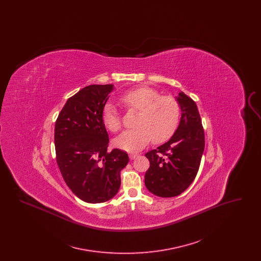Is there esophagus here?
<instances>
[{
	"label": "esophagus",
	"mask_w": 261,
	"mask_h": 261,
	"mask_svg": "<svg viewBox=\"0 0 261 261\" xmlns=\"http://www.w3.org/2000/svg\"><path fill=\"white\" fill-rule=\"evenodd\" d=\"M137 156H138V154H137V153H130V154H129V159H130L131 161L135 160Z\"/></svg>",
	"instance_id": "1"
}]
</instances>
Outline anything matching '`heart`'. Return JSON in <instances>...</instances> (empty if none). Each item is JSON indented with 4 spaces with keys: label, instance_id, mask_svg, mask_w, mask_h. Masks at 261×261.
I'll list each match as a JSON object with an SVG mask.
<instances>
[{
    "label": "heart",
    "instance_id": "1",
    "mask_svg": "<svg viewBox=\"0 0 261 261\" xmlns=\"http://www.w3.org/2000/svg\"><path fill=\"white\" fill-rule=\"evenodd\" d=\"M120 102L128 110L138 111L134 126L113 140L118 149L136 151L143 149L151 139L160 144L173 135L180 116L178 102L169 96H161L149 87L134 88L120 96ZM105 127L116 132L121 127L120 114L114 105L107 103L102 110Z\"/></svg>",
    "mask_w": 261,
    "mask_h": 261
}]
</instances>
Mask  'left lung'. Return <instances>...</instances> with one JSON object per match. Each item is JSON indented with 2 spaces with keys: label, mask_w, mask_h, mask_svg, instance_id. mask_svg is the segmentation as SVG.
Returning <instances> with one entry per match:
<instances>
[{
  "label": "left lung",
  "mask_w": 261,
  "mask_h": 261,
  "mask_svg": "<svg viewBox=\"0 0 261 261\" xmlns=\"http://www.w3.org/2000/svg\"><path fill=\"white\" fill-rule=\"evenodd\" d=\"M176 100L181 117L173 136L146 153L149 168L145 174V185L161 198L179 196L192 184L204 149V132L196 102L183 92Z\"/></svg>",
  "instance_id": "left-lung-1"
}]
</instances>
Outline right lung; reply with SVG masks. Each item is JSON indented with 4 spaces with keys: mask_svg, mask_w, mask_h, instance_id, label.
<instances>
[{
    "mask_svg": "<svg viewBox=\"0 0 261 261\" xmlns=\"http://www.w3.org/2000/svg\"><path fill=\"white\" fill-rule=\"evenodd\" d=\"M113 84L90 85L67 99L55 126L57 162L76 197L88 203L112 199L120 188V171L129 162L118 149L108 151L102 110Z\"/></svg>",
    "mask_w": 261,
    "mask_h": 261,
    "instance_id": "obj_1",
    "label": "right lung"
}]
</instances>
